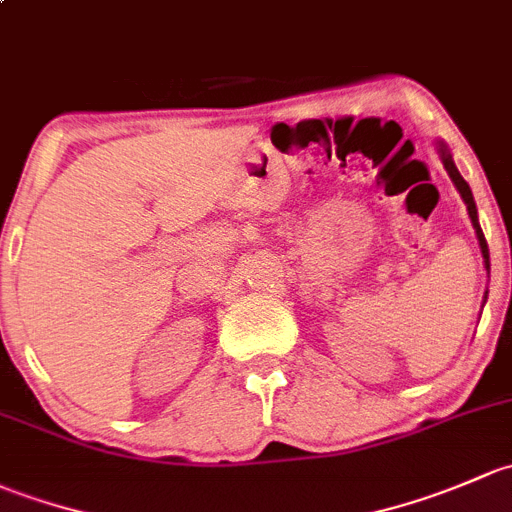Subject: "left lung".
Returning a JSON list of instances; mask_svg holds the SVG:
<instances>
[{
	"instance_id": "obj_1",
	"label": "left lung",
	"mask_w": 512,
	"mask_h": 512,
	"mask_svg": "<svg viewBox=\"0 0 512 512\" xmlns=\"http://www.w3.org/2000/svg\"><path fill=\"white\" fill-rule=\"evenodd\" d=\"M441 160H444V167L446 172H449V177L453 179V184H456V189L461 192L463 202H466V209H468V217H471V224L473 229H476V236H478V244H481V254L486 258V268L491 271V256H488V244H486V236H483L481 231V224H478V209H476V202H473V194H471V187H468L466 179L461 177V172L456 170V165H453L451 155L446 152V147L441 145Z\"/></svg>"
}]
</instances>
